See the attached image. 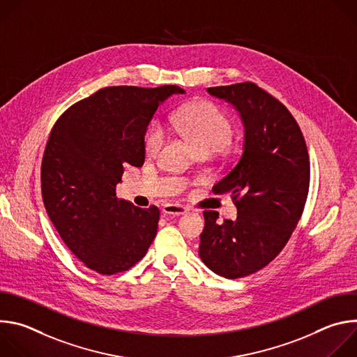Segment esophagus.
Segmentation results:
<instances>
[{"mask_svg":"<svg viewBox=\"0 0 357 357\" xmlns=\"http://www.w3.org/2000/svg\"><path fill=\"white\" fill-rule=\"evenodd\" d=\"M162 212L167 216H179V215H183L185 212H188V208L178 205V203H167V205H164V208H162Z\"/></svg>","mask_w":357,"mask_h":357,"instance_id":"obj_1","label":"esophagus"}]
</instances>
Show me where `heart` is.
<instances>
[{
    "mask_svg": "<svg viewBox=\"0 0 357 357\" xmlns=\"http://www.w3.org/2000/svg\"><path fill=\"white\" fill-rule=\"evenodd\" d=\"M169 124L186 135L200 151L215 152L225 146L233 134L231 119L208 100L190 103L169 117ZM167 141V128L160 120L151 121L144 132V151L148 157H158Z\"/></svg>",
    "mask_w": 357,
    "mask_h": 357,
    "instance_id": "heart-1",
    "label": "heart"
}]
</instances>
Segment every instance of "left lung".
Returning <instances> with one entry per match:
<instances>
[{"label": "left lung", "instance_id": "obj_1", "mask_svg": "<svg viewBox=\"0 0 357 357\" xmlns=\"http://www.w3.org/2000/svg\"><path fill=\"white\" fill-rule=\"evenodd\" d=\"M225 98L244 123L243 154L213 186L230 193L236 220L219 222L205 211L199 256L213 273L236 280L270 264L288 243L310 190V155L302 131L289 110L252 82L209 87Z\"/></svg>", "mask_w": 357, "mask_h": 357}]
</instances>
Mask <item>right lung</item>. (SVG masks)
I'll use <instances>...</instances> for the list:
<instances>
[{"instance_id": "right-lung-1", "label": "right lung", "mask_w": 357, "mask_h": 357, "mask_svg": "<svg viewBox=\"0 0 357 357\" xmlns=\"http://www.w3.org/2000/svg\"><path fill=\"white\" fill-rule=\"evenodd\" d=\"M179 86L103 87L70 106L50 131L40 167L43 205L75 256L113 275L134 267L158 229L160 209L119 199L124 167H142L144 132Z\"/></svg>"}]
</instances>
